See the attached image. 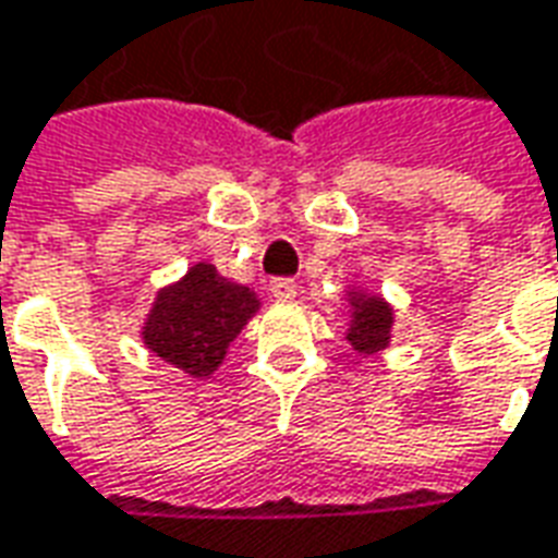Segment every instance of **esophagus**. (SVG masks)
Instances as JSON below:
<instances>
[{
  "mask_svg": "<svg viewBox=\"0 0 558 558\" xmlns=\"http://www.w3.org/2000/svg\"><path fill=\"white\" fill-rule=\"evenodd\" d=\"M270 294L276 300H294L298 298V286H294V279H272Z\"/></svg>",
  "mask_w": 558,
  "mask_h": 558,
  "instance_id": "1",
  "label": "esophagus"
}]
</instances>
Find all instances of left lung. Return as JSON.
<instances>
[{"mask_svg": "<svg viewBox=\"0 0 558 558\" xmlns=\"http://www.w3.org/2000/svg\"><path fill=\"white\" fill-rule=\"evenodd\" d=\"M345 300H349V330L345 339L354 354L361 357H375L390 345L393 339V322H397V310L387 303L378 291H369L363 286L345 288Z\"/></svg>", "mask_w": 558, "mask_h": 558, "instance_id": "obj_1", "label": "left lung"}]
</instances>
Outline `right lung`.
<instances>
[{
	"instance_id": "add662e5",
	"label": "right lung",
	"mask_w": 558,
	"mask_h": 558,
	"mask_svg": "<svg viewBox=\"0 0 558 558\" xmlns=\"http://www.w3.org/2000/svg\"><path fill=\"white\" fill-rule=\"evenodd\" d=\"M260 310L248 286L225 279L213 264L195 267L159 288L141 327V342L173 369L207 378L228 357V345Z\"/></svg>"
}]
</instances>
